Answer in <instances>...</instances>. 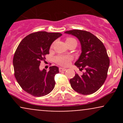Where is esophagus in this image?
<instances>
[{"mask_svg":"<svg viewBox=\"0 0 123 123\" xmlns=\"http://www.w3.org/2000/svg\"><path fill=\"white\" fill-rule=\"evenodd\" d=\"M66 70V69L63 68H59V71H60V72H61L65 71Z\"/></svg>","mask_w":123,"mask_h":123,"instance_id":"34e87169","label":"esophagus"}]
</instances>
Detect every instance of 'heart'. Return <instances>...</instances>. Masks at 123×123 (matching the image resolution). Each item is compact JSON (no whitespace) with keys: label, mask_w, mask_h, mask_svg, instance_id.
Masks as SVG:
<instances>
[{"label":"heart","mask_w":123,"mask_h":123,"mask_svg":"<svg viewBox=\"0 0 123 123\" xmlns=\"http://www.w3.org/2000/svg\"><path fill=\"white\" fill-rule=\"evenodd\" d=\"M75 40L74 39L71 37H68L66 39V43ZM72 60L71 56L70 55H59L55 58V61L58 65L61 66H67L69 63L70 60Z\"/></svg>","instance_id":"obj_1"}]
</instances>
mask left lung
Returning <instances> with one entry per match:
<instances>
[{"instance_id": "1", "label": "left lung", "mask_w": 123, "mask_h": 123, "mask_svg": "<svg viewBox=\"0 0 123 123\" xmlns=\"http://www.w3.org/2000/svg\"><path fill=\"white\" fill-rule=\"evenodd\" d=\"M65 33L75 36L80 41L81 53L74 65L80 70H84L81 76L77 73L70 79L72 88L83 95L93 94L101 87L106 79L110 61L104 44L90 32L74 29Z\"/></svg>"}]
</instances>
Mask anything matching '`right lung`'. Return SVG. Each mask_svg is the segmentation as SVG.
<instances>
[{
	"label": "right lung",
	"instance_id": "obj_1",
	"mask_svg": "<svg viewBox=\"0 0 123 123\" xmlns=\"http://www.w3.org/2000/svg\"><path fill=\"white\" fill-rule=\"evenodd\" d=\"M62 36L60 33L40 31L31 33L22 39L13 58L14 75L21 87L34 97H43L55 87L54 76L59 73L57 66H50L49 71L39 66L54 41Z\"/></svg>",
	"mask_w": 123,
	"mask_h": 123
}]
</instances>
